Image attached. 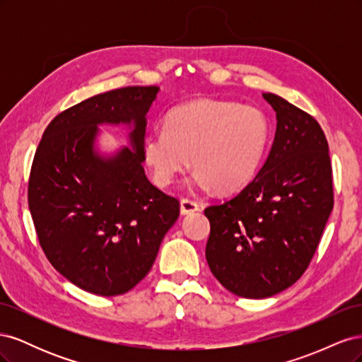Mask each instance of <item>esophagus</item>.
Here are the masks:
<instances>
[{
    "label": "esophagus",
    "mask_w": 362,
    "mask_h": 362,
    "mask_svg": "<svg viewBox=\"0 0 362 362\" xmlns=\"http://www.w3.org/2000/svg\"><path fill=\"white\" fill-rule=\"evenodd\" d=\"M181 214L182 216H187V214H193L196 211H199V204L194 202V201H190V199H182L181 201Z\"/></svg>",
    "instance_id": "34e87169"
}]
</instances>
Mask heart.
<instances>
[{"mask_svg": "<svg viewBox=\"0 0 362 362\" xmlns=\"http://www.w3.org/2000/svg\"><path fill=\"white\" fill-rule=\"evenodd\" d=\"M270 141L272 122L259 107L201 98L172 108L164 128L141 141V157L160 187L173 184L192 157V185L229 193L257 177Z\"/></svg>", "mask_w": 362, "mask_h": 362, "instance_id": "b5f03b06", "label": "heart"}]
</instances>
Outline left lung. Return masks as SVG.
<instances>
[{
    "mask_svg": "<svg viewBox=\"0 0 362 362\" xmlns=\"http://www.w3.org/2000/svg\"><path fill=\"white\" fill-rule=\"evenodd\" d=\"M276 133L257 177L222 204L205 208L211 225L205 257L231 293L264 299L308 267L334 206L329 148L317 120L275 93Z\"/></svg>",
    "mask_w": 362,
    "mask_h": 362,
    "instance_id": "left-lung-1",
    "label": "left lung"
}]
</instances>
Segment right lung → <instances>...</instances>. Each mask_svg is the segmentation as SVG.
I'll use <instances>...</instances> for the list:
<instances>
[{
	"mask_svg": "<svg viewBox=\"0 0 362 362\" xmlns=\"http://www.w3.org/2000/svg\"><path fill=\"white\" fill-rule=\"evenodd\" d=\"M160 87L95 95L51 120L33 160L28 206L40 246L60 275L100 296L129 291L157 258L180 202L145 175L141 141ZM101 124H124L129 147L97 148Z\"/></svg>",
	"mask_w": 362,
	"mask_h": 362,
	"instance_id": "obj_1",
	"label": "right lung"
}]
</instances>
